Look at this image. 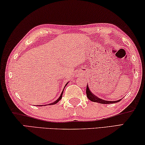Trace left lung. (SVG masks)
I'll use <instances>...</instances> for the list:
<instances>
[{
  "label": "left lung",
  "mask_w": 145,
  "mask_h": 145,
  "mask_svg": "<svg viewBox=\"0 0 145 145\" xmlns=\"http://www.w3.org/2000/svg\"><path fill=\"white\" fill-rule=\"evenodd\" d=\"M86 92L87 97H88L89 99L91 101L101 103V104H112V103H116L119 102L121 99H119L118 101H107L98 98L97 97H96V96L95 95H93V93H91L90 90H89V89L88 88V84H87V86H86Z\"/></svg>",
  "instance_id": "1"
}]
</instances>
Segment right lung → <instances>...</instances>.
Returning a JSON list of instances; mask_svg holds the SVG:
<instances>
[{
	"label": "right lung",
	"mask_w": 145,
	"mask_h": 145,
	"mask_svg": "<svg viewBox=\"0 0 145 145\" xmlns=\"http://www.w3.org/2000/svg\"><path fill=\"white\" fill-rule=\"evenodd\" d=\"M67 84H68V83H67ZM64 88H65V87H64ZM63 91H64V89H63ZM63 91H62V93L61 94L60 97H59V99H57V100H56V101H55V102H54V103H50V104H49V105H56V103H58V102L59 101H60V100L61 99V98H62V96H63ZM39 106H40V105H39Z\"/></svg>",
	"instance_id": "add662e5"
}]
</instances>
